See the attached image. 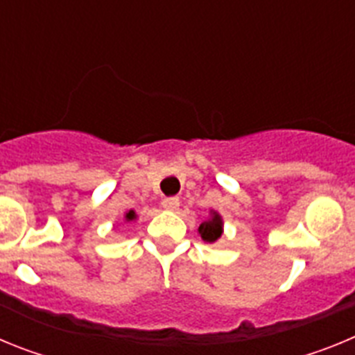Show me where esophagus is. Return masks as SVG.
Here are the masks:
<instances>
[{
	"label": "esophagus",
	"mask_w": 355,
	"mask_h": 355,
	"mask_svg": "<svg viewBox=\"0 0 355 355\" xmlns=\"http://www.w3.org/2000/svg\"><path fill=\"white\" fill-rule=\"evenodd\" d=\"M162 206L168 211H175V209L180 208V199L178 197H167V199L162 200Z\"/></svg>",
	"instance_id": "1"
}]
</instances>
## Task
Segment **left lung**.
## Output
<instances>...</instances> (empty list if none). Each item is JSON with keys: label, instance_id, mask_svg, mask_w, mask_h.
<instances>
[{"label": "left lung", "instance_id": "8db88e82", "mask_svg": "<svg viewBox=\"0 0 355 355\" xmlns=\"http://www.w3.org/2000/svg\"><path fill=\"white\" fill-rule=\"evenodd\" d=\"M222 225H224L222 216L216 211H211V216H209L208 220H205L199 225L200 238H202L206 243H213V241H216L222 236V231H224Z\"/></svg>", "mask_w": 355, "mask_h": 355}]
</instances>
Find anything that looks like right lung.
I'll return each mask as SVG.
<instances>
[{
  "label": "right lung",
  "mask_w": 355,
  "mask_h": 355,
  "mask_svg": "<svg viewBox=\"0 0 355 355\" xmlns=\"http://www.w3.org/2000/svg\"><path fill=\"white\" fill-rule=\"evenodd\" d=\"M124 218H126L128 222H131V220H135V218H137V215H135L133 209H130V211L126 213V216H124Z\"/></svg>",
  "instance_id": "add662e5"
}]
</instances>
